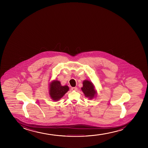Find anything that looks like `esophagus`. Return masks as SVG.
Masks as SVG:
<instances>
[{"label":"esophagus","instance_id":"34e87169","mask_svg":"<svg viewBox=\"0 0 148 148\" xmlns=\"http://www.w3.org/2000/svg\"><path fill=\"white\" fill-rule=\"evenodd\" d=\"M71 89L72 90H74V91H77V87H73L71 88Z\"/></svg>","mask_w":148,"mask_h":148}]
</instances>
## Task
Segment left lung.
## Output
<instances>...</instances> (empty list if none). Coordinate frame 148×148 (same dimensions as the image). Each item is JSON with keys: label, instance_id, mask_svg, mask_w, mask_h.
Listing matches in <instances>:
<instances>
[{"label": "left lung", "instance_id": "left-lung-1", "mask_svg": "<svg viewBox=\"0 0 148 148\" xmlns=\"http://www.w3.org/2000/svg\"><path fill=\"white\" fill-rule=\"evenodd\" d=\"M82 90L85 97H89L90 99L93 98L96 94L93 83L88 80H85L83 82Z\"/></svg>", "mask_w": 148, "mask_h": 148}]
</instances>
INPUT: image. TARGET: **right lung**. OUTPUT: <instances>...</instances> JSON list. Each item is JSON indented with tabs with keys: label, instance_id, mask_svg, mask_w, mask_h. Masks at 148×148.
<instances>
[{
	"label": "right lung",
	"instance_id": "right-lung-1",
	"mask_svg": "<svg viewBox=\"0 0 148 148\" xmlns=\"http://www.w3.org/2000/svg\"><path fill=\"white\" fill-rule=\"evenodd\" d=\"M69 89L67 85L62 86L58 80H54L50 85L49 94L54 101H58L61 98Z\"/></svg>",
	"mask_w": 148,
	"mask_h": 148
}]
</instances>
